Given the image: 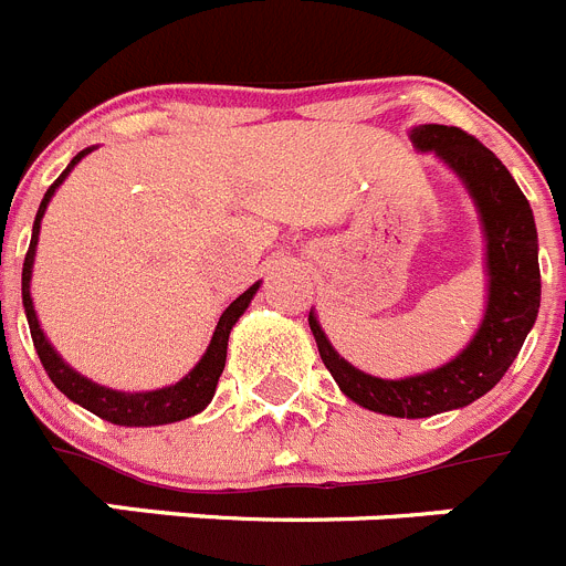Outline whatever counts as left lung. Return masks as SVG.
I'll return each mask as SVG.
<instances>
[{"label": "left lung", "instance_id": "left-lung-1", "mask_svg": "<svg viewBox=\"0 0 566 566\" xmlns=\"http://www.w3.org/2000/svg\"><path fill=\"white\" fill-rule=\"evenodd\" d=\"M411 138L417 149H433L444 164L457 169L482 214L490 294L476 337L457 359L437 371L408 379H379L345 363L314 314H308V326L317 339L319 357L345 397L368 411L422 419L464 408L504 377L538 317L542 274L533 209L496 155L464 129L444 124H422L411 129Z\"/></svg>", "mask_w": 566, "mask_h": 566}]
</instances>
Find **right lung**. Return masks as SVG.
<instances>
[{"label":"right lung","instance_id":"add662e5","mask_svg":"<svg viewBox=\"0 0 566 566\" xmlns=\"http://www.w3.org/2000/svg\"><path fill=\"white\" fill-rule=\"evenodd\" d=\"M90 149L78 153L70 167L59 175L56 181L50 184V189L44 192L42 203H39L36 221H33V238H30L28 254H24V266H22V303H24V314H28V326H30V337H33V345H36V354L42 359L44 371L48 377L53 379L59 391L64 394L67 399L78 402L82 408H87L90 413H96V417L107 419L113 424H127V428H147V424H167V422H178V419L195 417L198 411H203L209 405V399L214 397V388H218V379L223 374V365H227V345H229V332L238 323V317L247 312V306L252 303L254 292H258V283L252 289L240 294L238 300L229 303L227 312L221 314L218 319V326H214L212 343H209L207 354L198 365H195L192 371L181 379V382L169 385V388H161V391H144V394H124V391H109L104 385L90 382L84 379L82 374H76L70 368L67 363H62L56 352H53V345L44 339L42 328H39L36 312H33V300H30V269H33V254H36V240H39V223H42V214L48 209L50 195L56 192L59 184L64 181V175L70 169L76 167L82 161L84 155Z\"/></svg>","mask_w":566,"mask_h":566}]
</instances>
